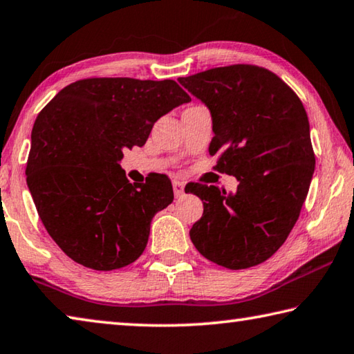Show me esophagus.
Returning <instances> with one entry per match:
<instances>
[{
  "label": "esophagus",
  "mask_w": 354,
  "mask_h": 354,
  "mask_svg": "<svg viewBox=\"0 0 354 354\" xmlns=\"http://www.w3.org/2000/svg\"><path fill=\"white\" fill-rule=\"evenodd\" d=\"M172 188H174V194H176L177 199H178V197L183 196V193H185V185H183L182 182L174 180V182H172Z\"/></svg>",
  "instance_id": "34e87169"
}]
</instances>
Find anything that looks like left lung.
Masks as SVG:
<instances>
[{
	"label": "left lung",
	"mask_w": 354,
	"mask_h": 354,
	"mask_svg": "<svg viewBox=\"0 0 354 354\" xmlns=\"http://www.w3.org/2000/svg\"><path fill=\"white\" fill-rule=\"evenodd\" d=\"M178 82L212 111L214 169L239 182L236 194L213 185L188 188L203 202L191 241L222 268L261 264L289 236L311 185L315 155L306 110L286 82L257 65L212 68Z\"/></svg>",
	"instance_id": "left-lung-1"
}]
</instances>
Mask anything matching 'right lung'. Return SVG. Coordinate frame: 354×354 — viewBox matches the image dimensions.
<instances>
[{"mask_svg":"<svg viewBox=\"0 0 354 354\" xmlns=\"http://www.w3.org/2000/svg\"><path fill=\"white\" fill-rule=\"evenodd\" d=\"M191 97L176 80L88 77L66 85L32 127L26 182L37 213L73 261L115 270L146 249L155 213L174 199L157 174L130 183L120 161L160 116Z\"/></svg>","mask_w":354,"mask_h":354,"instance_id":"obj_1","label":"right lung"}]
</instances>
